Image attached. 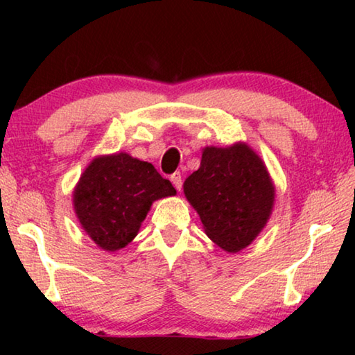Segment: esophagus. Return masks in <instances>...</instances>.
I'll return each instance as SVG.
<instances>
[{
    "instance_id": "1",
    "label": "esophagus",
    "mask_w": 355,
    "mask_h": 355,
    "mask_svg": "<svg viewBox=\"0 0 355 355\" xmlns=\"http://www.w3.org/2000/svg\"><path fill=\"white\" fill-rule=\"evenodd\" d=\"M171 182L173 183V186H175L177 191H182V184H183V180H182V173L180 172H175L172 173L171 175Z\"/></svg>"
}]
</instances>
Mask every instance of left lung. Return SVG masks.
Instances as JSON below:
<instances>
[{
	"label": "left lung",
	"mask_w": 355,
	"mask_h": 355,
	"mask_svg": "<svg viewBox=\"0 0 355 355\" xmlns=\"http://www.w3.org/2000/svg\"><path fill=\"white\" fill-rule=\"evenodd\" d=\"M183 192L207 236L230 254L260 235L275 202L268 167L245 142L203 148L200 167L184 180Z\"/></svg>",
	"instance_id": "8db88e82"
}]
</instances>
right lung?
Returning <instances> with one entry per match:
<instances>
[{
    "mask_svg": "<svg viewBox=\"0 0 355 355\" xmlns=\"http://www.w3.org/2000/svg\"><path fill=\"white\" fill-rule=\"evenodd\" d=\"M155 167L119 152L87 164L73 189V209L86 235L106 252L128 245L155 200L175 196Z\"/></svg>",
    "mask_w": 355,
    "mask_h": 355,
    "instance_id": "obj_1",
    "label": "right lung"
}]
</instances>
